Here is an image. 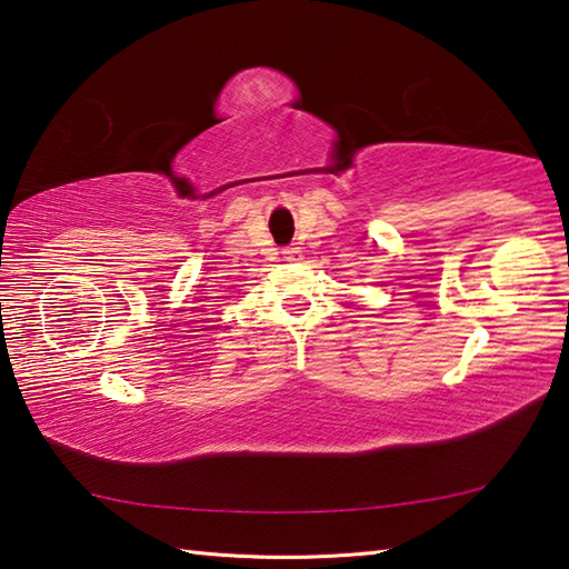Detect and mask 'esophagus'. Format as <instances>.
Returning a JSON list of instances; mask_svg holds the SVG:
<instances>
[{"mask_svg": "<svg viewBox=\"0 0 569 569\" xmlns=\"http://www.w3.org/2000/svg\"><path fill=\"white\" fill-rule=\"evenodd\" d=\"M283 258L286 261H301V249L298 246H288V249H283Z\"/></svg>", "mask_w": 569, "mask_h": 569, "instance_id": "34e87169", "label": "esophagus"}]
</instances>
